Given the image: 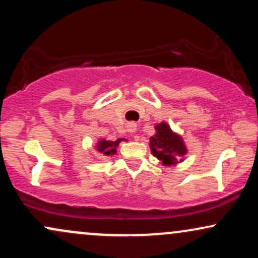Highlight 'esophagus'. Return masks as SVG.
I'll return each instance as SVG.
<instances>
[{
	"label": "esophagus",
	"instance_id": "1",
	"mask_svg": "<svg viewBox=\"0 0 258 258\" xmlns=\"http://www.w3.org/2000/svg\"><path fill=\"white\" fill-rule=\"evenodd\" d=\"M127 130H128V131L131 133L136 132V130H137V123H135V122L127 123Z\"/></svg>",
	"mask_w": 258,
	"mask_h": 258
}]
</instances>
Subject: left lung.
Instances as JSON below:
<instances>
[{"label":"left lung","mask_w":258,"mask_h":258,"mask_svg":"<svg viewBox=\"0 0 258 258\" xmlns=\"http://www.w3.org/2000/svg\"><path fill=\"white\" fill-rule=\"evenodd\" d=\"M155 130L156 135L150 137V148L153 155L168 166L182 161V158L186 153V148L182 138L173 133L166 122L156 125Z\"/></svg>","instance_id":"8db88e82"}]
</instances>
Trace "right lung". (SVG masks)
<instances>
[{
  "instance_id": "1",
  "label": "right lung",
  "mask_w": 258,
  "mask_h": 258,
  "mask_svg": "<svg viewBox=\"0 0 258 258\" xmlns=\"http://www.w3.org/2000/svg\"><path fill=\"white\" fill-rule=\"evenodd\" d=\"M122 141V138H119L117 141L115 142H110V141H105V139H102L99 141L98 146H97V150L103 155H112V154L116 153V147L119 146L120 142Z\"/></svg>"
}]
</instances>
